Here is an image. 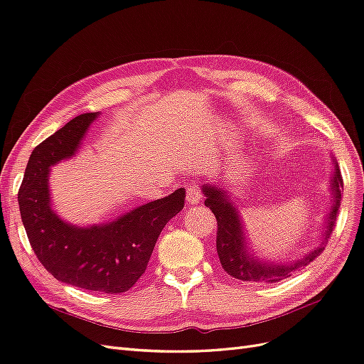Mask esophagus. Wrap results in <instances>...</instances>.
I'll return each mask as SVG.
<instances>
[{"label":"esophagus","instance_id":"esophagus-1","mask_svg":"<svg viewBox=\"0 0 364 364\" xmlns=\"http://www.w3.org/2000/svg\"><path fill=\"white\" fill-rule=\"evenodd\" d=\"M202 190L199 188V186L196 185H188L186 186V203L188 205H197L200 200H202Z\"/></svg>","mask_w":364,"mask_h":364}]
</instances>
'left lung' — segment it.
<instances>
[{"label":"left lung","mask_w":364,"mask_h":364,"mask_svg":"<svg viewBox=\"0 0 364 364\" xmlns=\"http://www.w3.org/2000/svg\"><path fill=\"white\" fill-rule=\"evenodd\" d=\"M333 158V156H331ZM334 171L331 178V194H333V208L326 215L325 230L322 232V245L305 253L299 259L290 262H270L262 261L261 258L249 252L246 234L243 223L235 208L234 202L229 199L228 193L215 185H203L205 206H208L214 213L217 218V253L220 264L226 273L241 281L249 282H278L284 278L291 277V273L301 270L306 264H310L323 252L325 241L333 232L336 226V220L340 208L341 193H343V179H341L338 164L333 159Z\"/></svg>","instance_id":"8db88e82"}]
</instances>
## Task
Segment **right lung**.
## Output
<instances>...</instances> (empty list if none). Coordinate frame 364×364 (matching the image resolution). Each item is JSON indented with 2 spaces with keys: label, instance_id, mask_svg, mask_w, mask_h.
<instances>
[{
  "label": "right lung",
  "instance_id": "1",
  "mask_svg": "<svg viewBox=\"0 0 364 364\" xmlns=\"http://www.w3.org/2000/svg\"><path fill=\"white\" fill-rule=\"evenodd\" d=\"M98 114L73 118L31 151L18 203L33 252L54 278L85 290L117 294L134 287L146 272L161 230L182 211L185 190L103 225L79 228L62 220L51 206L50 167L75 155Z\"/></svg>",
  "mask_w": 364,
  "mask_h": 364
}]
</instances>
